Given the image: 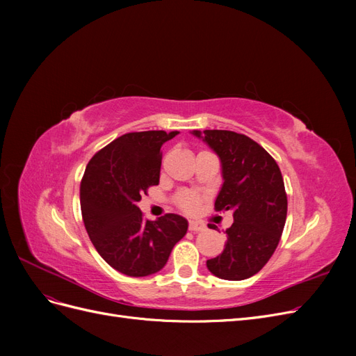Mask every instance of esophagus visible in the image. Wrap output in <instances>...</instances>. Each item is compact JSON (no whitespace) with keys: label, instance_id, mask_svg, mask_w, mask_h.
I'll return each instance as SVG.
<instances>
[{"label":"esophagus","instance_id":"34e87169","mask_svg":"<svg viewBox=\"0 0 356 356\" xmlns=\"http://www.w3.org/2000/svg\"><path fill=\"white\" fill-rule=\"evenodd\" d=\"M188 229L193 233H197V232H203L204 229H207V225H204L203 222H199V221H190L188 222Z\"/></svg>","mask_w":356,"mask_h":356}]
</instances>
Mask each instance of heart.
Here are the masks:
<instances>
[{
  "label": "heart",
  "instance_id": "1",
  "mask_svg": "<svg viewBox=\"0 0 356 356\" xmlns=\"http://www.w3.org/2000/svg\"><path fill=\"white\" fill-rule=\"evenodd\" d=\"M200 203V196L197 193H193V191H184L181 193L178 196V204L181 209H184L186 212H195L199 207Z\"/></svg>",
  "mask_w": 356,
  "mask_h": 356
}]
</instances>
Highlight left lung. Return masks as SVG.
Listing matches in <instances>:
<instances>
[{
    "label": "left lung",
    "mask_w": 356,
    "mask_h": 356,
    "mask_svg": "<svg viewBox=\"0 0 356 356\" xmlns=\"http://www.w3.org/2000/svg\"><path fill=\"white\" fill-rule=\"evenodd\" d=\"M218 156L222 184L215 209L233 213L222 252L207 261L225 281L258 273L275 252L286 220V193L281 169L251 138L232 131H193ZM209 229L213 225L209 224Z\"/></svg>",
    "instance_id": "obj_1"
}]
</instances>
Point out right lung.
Masks as SVG:
<instances>
[{
	"label": "right lung",
	"mask_w": 356,
	"mask_h": 356,
	"mask_svg": "<svg viewBox=\"0 0 356 356\" xmlns=\"http://www.w3.org/2000/svg\"><path fill=\"white\" fill-rule=\"evenodd\" d=\"M179 132H132L96 153L80 186L83 221L96 251L117 272L132 277L154 275L184 238L188 221L166 213L145 221L138 202L160 179V148Z\"/></svg>",
	"instance_id": "right-lung-1"
}]
</instances>
